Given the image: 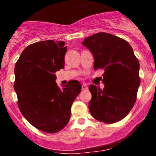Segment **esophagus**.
<instances>
[{
	"mask_svg": "<svg viewBox=\"0 0 156 156\" xmlns=\"http://www.w3.org/2000/svg\"><path fill=\"white\" fill-rule=\"evenodd\" d=\"M87 86L86 83H83L82 84V90H87Z\"/></svg>",
	"mask_w": 156,
	"mask_h": 156,
	"instance_id": "34e87169",
	"label": "esophagus"
}]
</instances>
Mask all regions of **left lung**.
I'll list each match as a JSON object with an SVG mask.
<instances>
[{
  "instance_id": "8db88e82",
  "label": "left lung",
  "mask_w": 156,
  "mask_h": 156,
  "mask_svg": "<svg viewBox=\"0 0 156 156\" xmlns=\"http://www.w3.org/2000/svg\"><path fill=\"white\" fill-rule=\"evenodd\" d=\"M82 44L94 56V69H103V90L89 86L92 94L89 110L92 116L105 123L121 120L133 108L140 86V64L129 43L107 33L85 38Z\"/></svg>"
}]
</instances>
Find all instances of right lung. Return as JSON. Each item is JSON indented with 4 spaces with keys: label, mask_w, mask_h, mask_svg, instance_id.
<instances>
[{
    "label": "right lung",
    "mask_w": 156,
    "mask_h": 156,
    "mask_svg": "<svg viewBox=\"0 0 156 156\" xmlns=\"http://www.w3.org/2000/svg\"><path fill=\"white\" fill-rule=\"evenodd\" d=\"M64 41H45L29 45L15 66L14 89L18 105L30 124L49 133L68 123L71 106L81 90L79 81L58 87L55 73L65 66Z\"/></svg>",
    "instance_id": "1"
}]
</instances>
